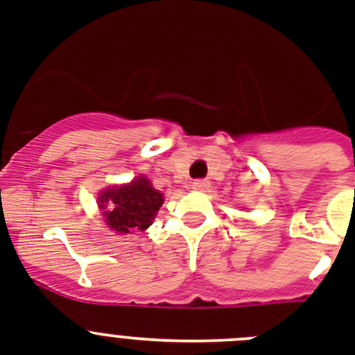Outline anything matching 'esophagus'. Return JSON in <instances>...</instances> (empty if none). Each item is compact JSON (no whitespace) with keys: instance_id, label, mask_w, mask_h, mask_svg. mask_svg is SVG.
<instances>
[{"instance_id":"obj_1","label":"esophagus","mask_w":355,"mask_h":355,"mask_svg":"<svg viewBox=\"0 0 355 355\" xmlns=\"http://www.w3.org/2000/svg\"><path fill=\"white\" fill-rule=\"evenodd\" d=\"M207 187H209V182L204 180V178H198V180L193 182V189H195V191H205Z\"/></svg>"}]
</instances>
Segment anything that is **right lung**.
<instances>
[{
  "label": "right lung",
  "mask_w": 355,
  "mask_h": 355,
  "mask_svg": "<svg viewBox=\"0 0 355 355\" xmlns=\"http://www.w3.org/2000/svg\"><path fill=\"white\" fill-rule=\"evenodd\" d=\"M97 204L106 225L115 233L128 234L150 227L164 204V196L148 178L137 177L130 184L106 187Z\"/></svg>",
  "instance_id": "obj_1"
}]
</instances>
